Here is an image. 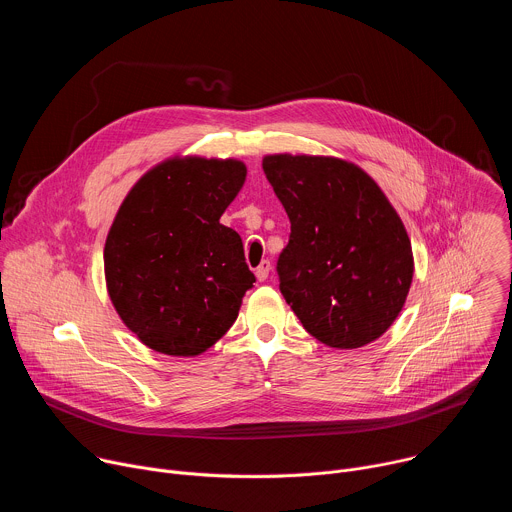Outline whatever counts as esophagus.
<instances>
[{"label":"esophagus","mask_w":512,"mask_h":512,"mask_svg":"<svg viewBox=\"0 0 512 512\" xmlns=\"http://www.w3.org/2000/svg\"><path fill=\"white\" fill-rule=\"evenodd\" d=\"M269 271H271V263L269 261H261L259 267H255V277L259 281H265L269 277Z\"/></svg>","instance_id":"obj_1"}]
</instances>
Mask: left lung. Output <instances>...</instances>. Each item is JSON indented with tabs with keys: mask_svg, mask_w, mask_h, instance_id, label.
Here are the masks:
<instances>
[{
	"mask_svg": "<svg viewBox=\"0 0 512 512\" xmlns=\"http://www.w3.org/2000/svg\"><path fill=\"white\" fill-rule=\"evenodd\" d=\"M263 172L291 223L277 259L285 302L326 346L377 340L413 279L411 241L383 190L338 158L265 156Z\"/></svg>",
	"mask_w": 512,
	"mask_h": 512,
	"instance_id": "left-lung-1",
	"label": "left lung"
}]
</instances>
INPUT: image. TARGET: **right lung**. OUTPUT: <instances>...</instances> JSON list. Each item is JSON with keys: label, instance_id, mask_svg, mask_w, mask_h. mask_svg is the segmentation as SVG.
<instances>
[{"label": "right lung", "instance_id": "obj_1", "mask_svg": "<svg viewBox=\"0 0 512 512\" xmlns=\"http://www.w3.org/2000/svg\"><path fill=\"white\" fill-rule=\"evenodd\" d=\"M245 176L237 160L174 158L141 176L119 206L105 243L107 289L145 346L196 356L237 320L255 275L221 216Z\"/></svg>", "mask_w": 512, "mask_h": 512}]
</instances>
